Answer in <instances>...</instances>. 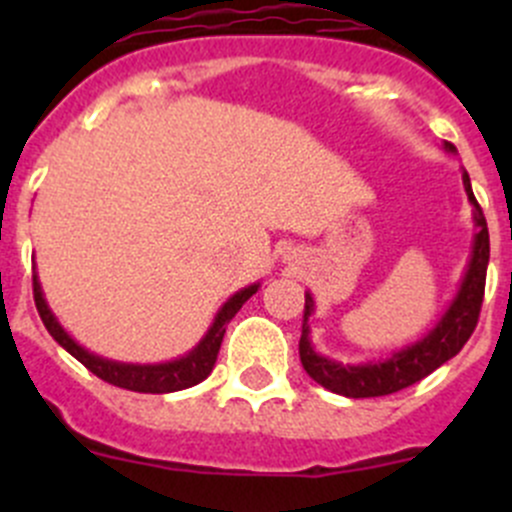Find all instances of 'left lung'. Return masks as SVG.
<instances>
[{"label":"left lung","mask_w":512,"mask_h":512,"mask_svg":"<svg viewBox=\"0 0 512 512\" xmlns=\"http://www.w3.org/2000/svg\"><path fill=\"white\" fill-rule=\"evenodd\" d=\"M446 151L456 153V146L446 141ZM463 188H466L468 200L473 205V223L478 232L473 237L471 262H468L466 277H463L461 289L453 297L451 307L441 317V322L431 329L423 339H418L411 347L391 354L389 359L369 361V364H339V361L327 359V356L314 352L309 342V317L314 312L312 294H304V322L302 337H299V359H302L304 371L312 376L324 389L334 391L349 399H371V396L396 394L416 381L426 379L431 371L446 364L463 349V344L471 339L480 317V304L485 294V272H488L490 260V237L485 215L480 210L476 195H473L471 178L463 170Z\"/></svg>","instance_id":"obj_1"}]
</instances>
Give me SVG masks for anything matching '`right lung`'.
I'll list each match as a JSON object with an SVG mask.
<instances>
[{
  "label": "right lung",
  "mask_w": 512,
  "mask_h": 512,
  "mask_svg": "<svg viewBox=\"0 0 512 512\" xmlns=\"http://www.w3.org/2000/svg\"><path fill=\"white\" fill-rule=\"evenodd\" d=\"M32 285H34L36 309H39L41 322H44V327L49 329L51 337H54L66 352L74 356V359H79L91 374H96L98 379L108 381V384L113 386H121V389L138 391V394H170V391L190 389V386L208 379V374L215 366V359H218L227 322L240 312L242 304H245L247 299L257 292V287H260V285H250L232 294L223 307H220V312L215 314L208 334L200 339L198 347H195L193 352L180 356V359L165 361V364H123V361H111V359H103V356L91 354L89 349L76 344L74 339L64 332V327L56 322L54 314H51L49 304H46L44 299V292H41L36 272L32 277Z\"/></svg>",
  "instance_id": "1"
}]
</instances>
